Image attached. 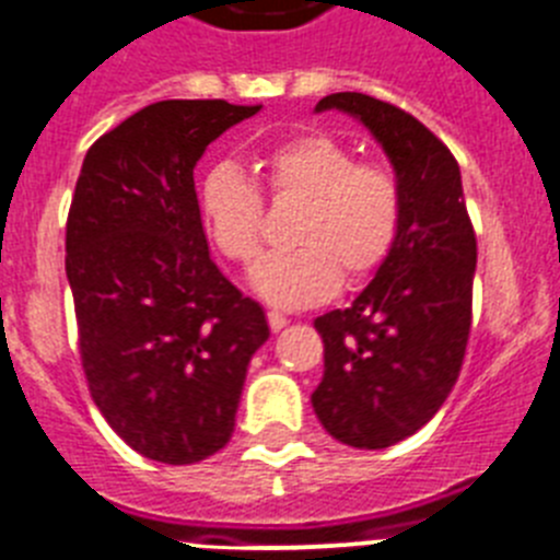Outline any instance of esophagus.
Here are the masks:
<instances>
[{
    "mask_svg": "<svg viewBox=\"0 0 560 560\" xmlns=\"http://www.w3.org/2000/svg\"><path fill=\"white\" fill-rule=\"evenodd\" d=\"M285 325H289V319H285L283 314H277V311H269V328L275 330V334H277V330H283Z\"/></svg>",
    "mask_w": 560,
    "mask_h": 560,
    "instance_id": "34e87169",
    "label": "esophagus"
}]
</instances>
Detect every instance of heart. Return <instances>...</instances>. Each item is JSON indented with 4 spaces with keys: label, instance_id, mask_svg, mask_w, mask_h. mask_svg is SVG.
<instances>
[{
    "label": "heart",
    "instance_id": "obj_1",
    "mask_svg": "<svg viewBox=\"0 0 560 560\" xmlns=\"http://www.w3.org/2000/svg\"><path fill=\"white\" fill-rule=\"evenodd\" d=\"M257 173L275 201H300L291 226L294 249L264 257L252 289L266 303L300 308L334 294L339 277L359 283L389 255L400 226V185L389 167L355 162L328 133H300L260 153ZM201 221L221 255L249 266L264 246V196L232 165L201 182Z\"/></svg>",
    "mask_w": 560,
    "mask_h": 560
}]
</instances>
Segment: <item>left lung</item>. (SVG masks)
Returning a JSON list of instances; mask_svg holds the SVG:
<instances>
[{
	"label": "left lung",
	"mask_w": 560,
	"mask_h": 560,
	"mask_svg": "<svg viewBox=\"0 0 560 560\" xmlns=\"http://www.w3.org/2000/svg\"><path fill=\"white\" fill-rule=\"evenodd\" d=\"M350 114L373 133L400 185V226L350 308L316 316L325 375L311 395L325 432L345 446L387 448L427 427L457 384L471 330L477 237L459 165L420 120L361 92L316 112Z\"/></svg>",
	"instance_id": "8db88e82"
}]
</instances>
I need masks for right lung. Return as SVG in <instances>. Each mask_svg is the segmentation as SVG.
I'll list each match as a JSON object with an SVG mask.
<instances>
[{
  "mask_svg": "<svg viewBox=\"0 0 560 560\" xmlns=\"http://www.w3.org/2000/svg\"><path fill=\"white\" fill-rule=\"evenodd\" d=\"M260 112L160 101L86 151L67 219V280L89 393L137 454L190 465L224 448L264 308L212 264L192 167Z\"/></svg>",
  "mask_w": 560,
  "mask_h": 560,
  "instance_id": "1",
  "label": "right lung"
}]
</instances>
